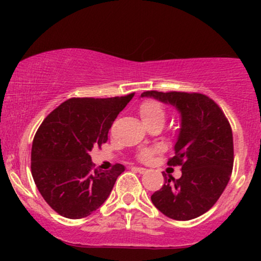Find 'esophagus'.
<instances>
[{
	"instance_id": "1",
	"label": "esophagus",
	"mask_w": 261,
	"mask_h": 261,
	"mask_svg": "<svg viewBox=\"0 0 261 261\" xmlns=\"http://www.w3.org/2000/svg\"><path fill=\"white\" fill-rule=\"evenodd\" d=\"M133 169L135 170V172H139V173H141V174H143V173L147 172V169H146V168H142V167H134Z\"/></svg>"
}]
</instances>
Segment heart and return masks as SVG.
<instances>
[{
    "instance_id": "heart-1",
    "label": "heart",
    "mask_w": 261,
    "mask_h": 261,
    "mask_svg": "<svg viewBox=\"0 0 261 261\" xmlns=\"http://www.w3.org/2000/svg\"><path fill=\"white\" fill-rule=\"evenodd\" d=\"M140 115L142 121L145 124L151 121H164V118H166V112H164V108L160 101H155V100H147L145 103L141 104L140 107ZM157 149H145L140 153V158L141 160L146 161L151 157L152 154Z\"/></svg>"
}]
</instances>
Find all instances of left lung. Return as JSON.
Returning <instances> with one entry per match:
<instances>
[{
  "mask_svg": "<svg viewBox=\"0 0 261 261\" xmlns=\"http://www.w3.org/2000/svg\"><path fill=\"white\" fill-rule=\"evenodd\" d=\"M170 104L180 114V128L169 166H181V176H164L151 196L163 215L189 221L207 212L222 195L233 169L232 128L221 108L207 95L185 92H143Z\"/></svg>",
  "mask_w": 261,
  "mask_h": 261,
  "instance_id": "left-lung-1",
  "label": "left lung"
}]
</instances>
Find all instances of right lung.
Listing matches in <instances>:
<instances>
[{
  "label": "right lung",
  "instance_id": "add662e5",
  "mask_svg": "<svg viewBox=\"0 0 261 261\" xmlns=\"http://www.w3.org/2000/svg\"><path fill=\"white\" fill-rule=\"evenodd\" d=\"M135 93L114 98H71L39 126L32 146V175L39 193L61 216L83 218L99 208L125 170L94 169L89 152L108 133Z\"/></svg>",
  "mask_w": 261,
  "mask_h": 261
}]
</instances>
